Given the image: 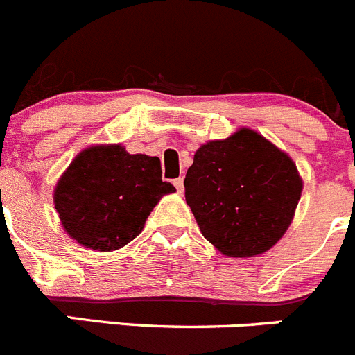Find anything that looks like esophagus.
<instances>
[{
  "mask_svg": "<svg viewBox=\"0 0 355 355\" xmlns=\"http://www.w3.org/2000/svg\"><path fill=\"white\" fill-rule=\"evenodd\" d=\"M173 185H175V187H177L178 193H184V178H182V177L175 178V180H173Z\"/></svg>",
  "mask_w": 355,
  "mask_h": 355,
  "instance_id": "esophagus-1",
  "label": "esophagus"
}]
</instances>
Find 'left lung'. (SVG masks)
Instances as JSON below:
<instances>
[{
    "label": "left lung",
    "mask_w": 355,
    "mask_h": 355,
    "mask_svg": "<svg viewBox=\"0 0 355 355\" xmlns=\"http://www.w3.org/2000/svg\"><path fill=\"white\" fill-rule=\"evenodd\" d=\"M184 185L201 234L227 257L270 250L289 230L303 191L293 159L248 128L201 145Z\"/></svg>",
    "instance_id": "obj_1"
}]
</instances>
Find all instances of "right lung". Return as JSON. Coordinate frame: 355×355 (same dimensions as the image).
<instances>
[{
	"mask_svg": "<svg viewBox=\"0 0 355 355\" xmlns=\"http://www.w3.org/2000/svg\"><path fill=\"white\" fill-rule=\"evenodd\" d=\"M161 173L159 157L129 154L121 144L84 148L54 189L61 226L91 250L124 247L141 233L159 200L177 191Z\"/></svg>",
	"mask_w": 355,
	"mask_h": 355,
	"instance_id": "add662e5",
	"label": "right lung"
}]
</instances>
